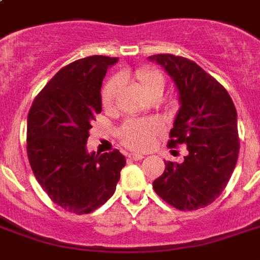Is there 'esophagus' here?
Instances as JSON below:
<instances>
[{"instance_id":"34e87169","label":"esophagus","mask_w":260,"mask_h":260,"mask_svg":"<svg viewBox=\"0 0 260 260\" xmlns=\"http://www.w3.org/2000/svg\"><path fill=\"white\" fill-rule=\"evenodd\" d=\"M143 158H144V155L143 154H129L128 155V159H131V160H142Z\"/></svg>"}]
</instances>
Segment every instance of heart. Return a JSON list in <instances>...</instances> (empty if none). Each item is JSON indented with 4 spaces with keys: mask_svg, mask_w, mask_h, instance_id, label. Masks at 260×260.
Returning <instances> with one entry per match:
<instances>
[{
    "mask_svg": "<svg viewBox=\"0 0 260 260\" xmlns=\"http://www.w3.org/2000/svg\"><path fill=\"white\" fill-rule=\"evenodd\" d=\"M134 77L143 89V91L148 94L150 97H154L155 94L158 93H163L165 77L158 70L151 69V67H140L135 71ZM118 87H120V78L118 77H113L105 83L101 93V101L104 108L109 109L114 105ZM160 132H162V124L155 118L128 120L120 126L118 138H120L122 144L131 150L143 151L152 146L155 138Z\"/></svg>",
    "mask_w": 260,
    "mask_h": 260,
    "instance_id": "b5f03b06",
    "label": "heart"
}]
</instances>
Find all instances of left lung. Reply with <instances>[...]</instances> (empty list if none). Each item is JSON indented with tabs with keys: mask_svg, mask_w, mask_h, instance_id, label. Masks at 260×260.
<instances>
[{
	"mask_svg": "<svg viewBox=\"0 0 260 260\" xmlns=\"http://www.w3.org/2000/svg\"><path fill=\"white\" fill-rule=\"evenodd\" d=\"M173 78L181 108L170 131L169 147L186 144L183 162H166L154 181L163 201L179 210L205 208L222 193L239 156L238 113L232 98L216 79L190 59L152 55Z\"/></svg>",
	"mask_w": 260,
	"mask_h": 260,
	"instance_id": "obj_1",
	"label": "left lung"
}]
</instances>
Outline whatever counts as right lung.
I'll use <instances>...</instances> for the list:
<instances>
[{
	"instance_id": "obj_1",
	"label": "right lung",
	"mask_w": 260,
	"mask_h": 260,
	"mask_svg": "<svg viewBox=\"0 0 260 260\" xmlns=\"http://www.w3.org/2000/svg\"><path fill=\"white\" fill-rule=\"evenodd\" d=\"M117 60L94 55L67 64L36 95L28 113L32 171L48 197L71 213L104 205L125 166L118 150L100 155L86 148L91 122L102 110V79Z\"/></svg>"
}]
</instances>
